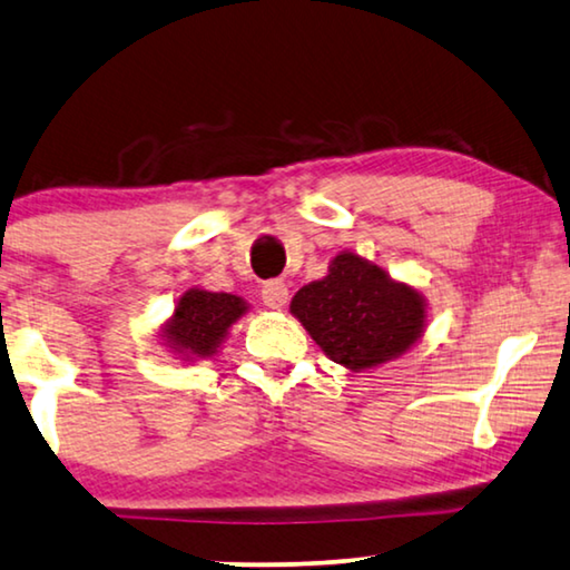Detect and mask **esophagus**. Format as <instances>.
Wrapping results in <instances>:
<instances>
[{
	"label": "esophagus",
	"instance_id": "34e87169",
	"mask_svg": "<svg viewBox=\"0 0 570 570\" xmlns=\"http://www.w3.org/2000/svg\"><path fill=\"white\" fill-rule=\"evenodd\" d=\"M261 296L268 309H282L288 299V288L284 282H266L261 288Z\"/></svg>",
	"mask_w": 570,
	"mask_h": 570
}]
</instances>
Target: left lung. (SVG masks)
<instances>
[{
    "mask_svg": "<svg viewBox=\"0 0 570 570\" xmlns=\"http://www.w3.org/2000/svg\"><path fill=\"white\" fill-rule=\"evenodd\" d=\"M292 312L335 363L358 371L402 355L422 333L424 304L353 253L335 256L322 282L302 286Z\"/></svg>",
    "mask_w": 570,
    "mask_h": 570,
    "instance_id": "obj_1",
    "label": "left lung"
}]
</instances>
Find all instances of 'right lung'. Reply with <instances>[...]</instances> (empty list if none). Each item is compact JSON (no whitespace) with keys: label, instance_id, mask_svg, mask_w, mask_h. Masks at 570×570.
I'll list each match as a JSON object with an SVG mask.
<instances>
[{"label":"right lung","instance_id":"1","mask_svg":"<svg viewBox=\"0 0 570 570\" xmlns=\"http://www.w3.org/2000/svg\"><path fill=\"white\" fill-rule=\"evenodd\" d=\"M243 312L245 304L240 296L189 288L176 304L174 322L166 327V337L178 353L209 358L223 343L227 327Z\"/></svg>","mask_w":570,"mask_h":570}]
</instances>
